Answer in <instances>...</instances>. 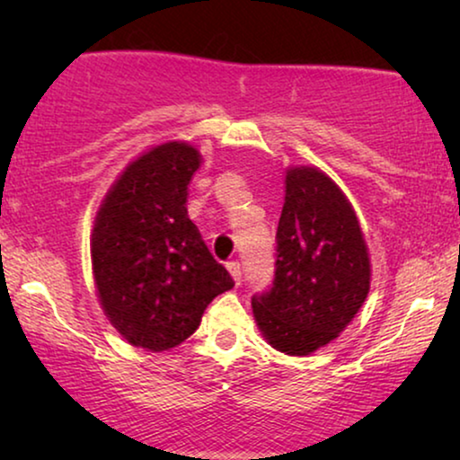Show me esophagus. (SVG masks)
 <instances>
[{
  "label": "esophagus",
  "mask_w": 460,
  "mask_h": 460,
  "mask_svg": "<svg viewBox=\"0 0 460 460\" xmlns=\"http://www.w3.org/2000/svg\"><path fill=\"white\" fill-rule=\"evenodd\" d=\"M228 272H230L232 279H234L236 285H241V276H243V272H241V263H238V261H230V263H228Z\"/></svg>",
  "instance_id": "34e87169"
}]
</instances>
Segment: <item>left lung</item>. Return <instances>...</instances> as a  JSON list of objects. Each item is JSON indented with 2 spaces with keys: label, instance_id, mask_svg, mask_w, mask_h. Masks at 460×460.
<instances>
[{
  "label": "left lung",
  "instance_id": "1",
  "mask_svg": "<svg viewBox=\"0 0 460 460\" xmlns=\"http://www.w3.org/2000/svg\"><path fill=\"white\" fill-rule=\"evenodd\" d=\"M274 266L272 288L251 304L263 339L287 356L329 345L367 299L370 255L360 222L323 169H287Z\"/></svg>",
  "mask_w": 460,
  "mask_h": 460
}]
</instances>
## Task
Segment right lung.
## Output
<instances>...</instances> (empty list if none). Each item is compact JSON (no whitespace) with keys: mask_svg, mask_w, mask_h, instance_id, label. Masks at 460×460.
Instances as JSON below:
<instances>
[{"mask_svg":"<svg viewBox=\"0 0 460 460\" xmlns=\"http://www.w3.org/2000/svg\"><path fill=\"white\" fill-rule=\"evenodd\" d=\"M200 161L188 142L148 148L123 169L93 219L100 305L136 348L180 345L199 329L205 307L234 287L188 217V184Z\"/></svg>","mask_w":460,"mask_h":460,"instance_id":"obj_1","label":"right lung"}]
</instances>
